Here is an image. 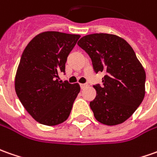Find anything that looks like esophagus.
Segmentation results:
<instances>
[{"instance_id": "esophagus-1", "label": "esophagus", "mask_w": 157, "mask_h": 157, "mask_svg": "<svg viewBox=\"0 0 157 157\" xmlns=\"http://www.w3.org/2000/svg\"><path fill=\"white\" fill-rule=\"evenodd\" d=\"M87 83H83V84H81V85H80V87H81V88H82V89L85 88V87H87Z\"/></svg>"}]
</instances>
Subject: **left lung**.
<instances>
[{
  "label": "left lung",
  "instance_id": "left-lung-1",
  "mask_svg": "<svg viewBox=\"0 0 157 157\" xmlns=\"http://www.w3.org/2000/svg\"><path fill=\"white\" fill-rule=\"evenodd\" d=\"M92 60L95 73L105 72L96 97L90 102L94 118L106 125L124 122L137 109L145 94V71L132 46L119 36L86 35L77 43Z\"/></svg>",
  "mask_w": 157,
  "mask_h": 157
}]
</instances>
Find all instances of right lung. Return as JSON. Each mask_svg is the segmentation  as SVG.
<instances>
[{"instance_id": "add662e5", "label": "right lung", "mask_w": 157, "mask_h": 157, "mask_svg": "<svg viewBox=\"0 0 157 157\" xmlns=\"http://www.w3.org/2000/svg\"><path fill=\"white\" fill-rule=\"evenodd\" d=\"M81 36L44 32L25 47L15 76L16 94L33 118L45 125H56L69 118L80 92L78 83L59 81L67 57Z\"/></svg>"}]
</instances>
